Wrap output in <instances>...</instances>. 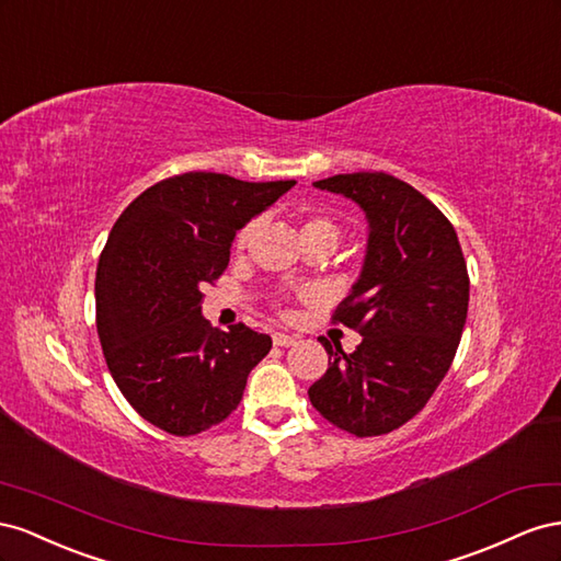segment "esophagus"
<instances>
[{
    "label": "esophagus",
    "mask_w": 561,
    "mask_h": 561,
    "mask_svg": "<svg viewBox=\"0 0 561 561\" xmlns=\"http://www.w3.org/2000/svg\"><path fill=\"white\" fill-rule=\"evenodd\" d=\"M272 343L279 345V347H289L296 343V335H289V333H275L272 335Z\"/></svg>",
    "instance_id": "esophagus-1"
}]
</instances>
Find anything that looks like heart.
Masks as SVG:
<instances>
[{
	"instance_id": "1",
	"label": "heart",
	"mask_w": 561,
	"mask_h": 561,
	"mask_svg": "<svg viewBox=\"0 0 561 561\" xmlns=\"http://www.w3.org/2000/svg\"><path fill=\"white\" fill-rule=\"evenodd\" d=\"M251 232H253V222H247V226L237 232V239H234L237 249H244L249 244ZM308 237H324L335 244L341 237V228L324 214H308L300 226V239H308Z\"/></svg>"
}]
</instances>
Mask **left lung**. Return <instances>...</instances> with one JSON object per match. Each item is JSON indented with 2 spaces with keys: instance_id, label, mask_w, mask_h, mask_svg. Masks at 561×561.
<instances>
[{
  "instance_id": "1",
  "label": "left lung",
  "mask_w": 561,
  "mask_h": 561,
  "mask_svg": "<svg viewBox=\"0 0 561 561\" xmlns=\"http://www.w3.org/2000/svg\"><path fill=\"white\" fill-rule=\"evenodd\" d=\"M314 187L359 204L369 242L359 279L333 312L362 343L347 355L322 339L329 369L310 386V402L350 435H388L449 371L468 317V265L449 218L394 175L339 173Z\"/></svg>"
}]
</instances>
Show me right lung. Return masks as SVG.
<instances>
[{
	"mask_svg": "<svg viewBox=\"0 0 561 561\" xmlns=\"http://www.w3.org/2000/svg\"><path fill=\"white\" fill-rule=\"evenodd\" d=\"M294 185L190 171L148 187L112 226L95 270L103 355L126 402L169 435L226 421L270 352V335L247 324L206 322L202 291L226 272L237 230Z\"/></svg>",
	"mask_w": 561,
	"mask_h": 561,
	"instance_id": "obj_1",
	"label": "right lung"
}]
</instances>
